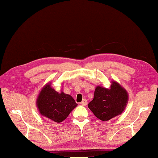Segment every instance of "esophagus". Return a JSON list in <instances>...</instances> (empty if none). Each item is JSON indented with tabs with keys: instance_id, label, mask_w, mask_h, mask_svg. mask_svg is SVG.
<instances>
[{
	"instance_id": "1",
	"label": "esophagus",
	"mask_w": 158,
	"mask_h": 158,
	"mask_svg": "<svg viewBox=\"0 0 158 158\" xmlns=\"http://www.w3.org/2000/svg\"><path fill=\"white\" fill-rule=\"evenodd\" d=\"M81 104L82 105V106H87V99L84 98L83 100L82 101V102L81 103Z\"/></svg>"
}]
</instances>
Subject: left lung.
I'll list each match as a JSON object with an SVG mask.
<instances>
[{"mask_svg":"<svg viewBox=\"0 0 158 158\" xmlns=\"http://www.w3.org/2000/svg\"><path fill=\"white\" fill-rule=\"evenodd\" d=\"M128 101L127 91L117 81H112L110 88L97 86L88 107L96 117L107 121L122 114Z\"/></svg>","mask_w":158,"mask_h":158,"instance_id":"left-lung-1","label":"left lung"}]
</instances>
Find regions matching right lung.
<instances>
[{
  "label": "right lung",
  "instance_id": "right-lung-1",
  "mask_svg": "<svg viewBox=\"0 0 158 158\" xmlns=\"http://www.w3.org/2000/svg\"><path fill=\"white\" fill-rule=\"evenodd\" d=\"M40 114L46 118L60 123L66 119L77 104L71 96L55 91L49 82L42 87L36 100Z\"/></svg>",
  "mask_w": 158,
  "mask_h": 158
}]
</instances>
